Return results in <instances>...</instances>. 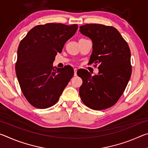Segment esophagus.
Listing matches in <instances>:
<instances>
[{
    "mask_svg": "<svg viewBox=\"0 0 148 148\" xmlns=\"http://www.w3.org/2000/svg\"><path fill=\"white\" fill-rule=\"evenodd\" d=\"M77 69H74V76H76V75H77Z\"/></svg>",
    "mask_w": 148,
    "mask_h": 148,
    "instance_id": "obj_1",
    "label": "esophagus"
}]
</instances>
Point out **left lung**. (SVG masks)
<instances>
[{
  "instance_id": "obj_1",
  "label": "left lung",
  "mask_w": 148,
  "mask_h": 148,
  "mask_svg": "<svg viewBox=\"0 0 148 148\" xmlns=\"http://www.w3.org/2000/svg\"><path fill=\"white\" fill-rule=\"evenodd\" d=\"M79 32L92 42L89 64L99 66V73L94 76L85 69L77 71V76L83 80L79 90L80 98L91 109L108 108L121 97L131 77L129 47L113 27L86 24L79 27Z\"/></svg>"
}]
</instances>
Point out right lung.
Wrapping results in <instances>:
<instances>
[{"mask_svg": "<svg viewBox=\"0 0 148 148\" xmlns=\"http://www.w3.org/2000/svg\"><path fill=\"white\" fill-rule=\"evenodd\" d=\"M77 28L76 24L40 25L20 42L16 73L23 94L34 107L44 109L54 105L74 76L71 66L57 69L53 62Z\"/></svg>", "mask_w": 148, "mask_h": 148, "instance_id": "add662e5", "label": "right lung"}]
</instances>
